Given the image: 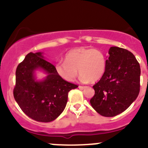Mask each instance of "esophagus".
<instances>
[{
  "label": "esophagus",
  "instance_id": "34e87169",
  "mask_svg": "<svg viewBox=\"0 0 148 148\" xmlns=\"http://www.w3.org/2000/svg\"><path fill=\"white\" fill-rule=\"evenodd\" d=\"M79 88L80 89H84L85 88H86V86H79Z\"/></svg>",
  "mask_w": 148,
  "mask_h": 148
}]
</instances>
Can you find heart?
Returning a JSON list of instances; mask_svg holds the SVG:
<instances>
[{
	"mask_svg": "<svg viewBox=\"0 0 148 148\" xmlns=\"http://www.w3.org/2000/svg\"><path fill=\"white\" fill-rule=\"evenodd\" d=\"M107 68V59L102 51L92 48L71 49L65 55V62L57 63L55 69L65 81L71 82L77 76L83 82L94 83L102 78Z\"/></svg>",
	"mask_w": 148,
	"mask_h": 148,
	"instance_id": "1",
	"label": "heart"
}]
</instances>
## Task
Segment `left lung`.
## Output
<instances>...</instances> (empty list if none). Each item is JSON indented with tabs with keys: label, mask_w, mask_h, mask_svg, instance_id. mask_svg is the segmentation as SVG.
Returning <instances> with one entry per match:
<instances>
[{
	"label": "left lung",
	"mask_w": 148,
	"mask_h": 148,
	"mask_svg": "<svg viewBox=\"0 0 148 148\" xmlns=\"http://www.w3.org/2000/svg\"><path fill=\"white\" fill-rule=\"evenodd\" d=\"M102 78L93 86L92 107L102 116L114 117L126 110L138 97L140 89V66L133 53L112 46L109 50Z\"/></svg>",
	"instance_id": "1"
}]
</instances>
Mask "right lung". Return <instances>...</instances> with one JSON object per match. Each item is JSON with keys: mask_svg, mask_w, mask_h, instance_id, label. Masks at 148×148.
Segmentation results:
<instances>
[{"mask_svg": "<svg viewBox=\"0 0 148 148\" xmlns=\"http://www.w3.org/2000/svg\"><path fill=\"white\" fill-rule=\"evenodd\" d=\"M38 68L48 74L42 82H36L34 79V70ZM77 87L78 85L61 78L54 66L44 59L42 53L30 52L16 68L13 96L28 117L37 122H49L62 114L69 92Z\"/></svg>", "mask_w": 148, "mask_h": 148, "instance_id": "add662e5", "label": "right lung"}]
</instances>
